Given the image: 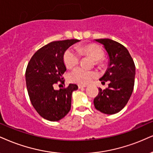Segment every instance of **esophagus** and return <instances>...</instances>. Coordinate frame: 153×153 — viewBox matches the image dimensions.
Masks as SVG:
<instances>
[{
	"mask_svg": "<svg viewBox=\"0 0 153 153\" xmlns=\"http://www.w3.org/2000/svg\"><path fill=\"white\" fill-rule=\"evenodd\" d=\"M86 85H82V84H79L78 85V87H79V88H85V87H86Z\"/></svg>",
	"mask_w": 153,
	"mask_h": 153,
	"instance_id": "34e87169",
	"label": "esophagus"
}]
</instances>
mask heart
Wrapping results in <instances>:
<instances>
[{
  "label": "heart",
  "mask_w": 153,
  "mask_h": 153,
  "mask_svg": "<svg viewBox=\"0 0 153 153\" xmlns=\"http://www.w3.org/2000/svg\"><path fill=\"white\" fill-rule=\"evenodd\" d=\"M77 50L72 48L67 49L64 54V62L65 65L69 68L74 67L79 64L80 60V54H87L91 56L97 63L103 56V52L99 45L95 44L84 45L77 48ZM97 76V74L93 71L86 70L82 68H76L69 75V79L71 82L80 84H86L90 82L94 77Z\"/></svg>",
  "instance_id": "heart-1"
}]
</instances>
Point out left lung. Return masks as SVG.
<instances>
[{"instance_id": "8db88e82", "label": "left lung", "mask_w": 153, "mask_h": 153, "mask_svg": "<svg viewBox=\"0 0 153 153\" xmlns=\"http://www.w3.org/2000/svg\"><path fill=\"white\" fill-rule=\"evenodd\" d=\"M103 45L108 55V67L100 79L101 83L110 81L108 88H99L94 100L95 108L105 114H115L127 104L133 91L135 66L128 50L111 39H95Z\"/></svg>"}]
</instances>
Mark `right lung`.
<instances>
[{
	"label": "right lung",
	"mask_w": 153,
	"mask_h": 153,
	"mask_svg": "<svg viewBox=\"0 0 153 153\" xmlns=\"http://www.w3.org/2000/svg\"><path fill=\"white\" fill-rule=\"evenodd\" d=\"M76 39L55 41L43 46L34 54L25 71L26 86L32 105L45 119L58 121L71 109V94L76 84L55 90L54 86L67 70L64 54L69 47L79 42Z\"/></svg>",
	"instance_id": "obj_1"
}]
</instances>
